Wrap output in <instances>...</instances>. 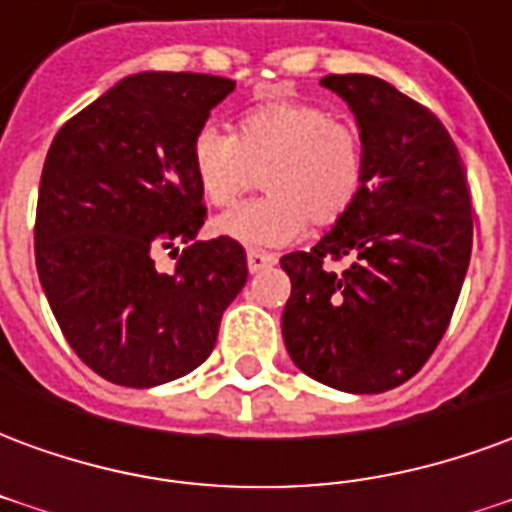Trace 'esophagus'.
I'll list each match as a JSON object with an SVG mask.
<instances>
[{
	"instance_id": "esophagus-1",
	"label": "esophagus",
	"mask_w": 512,
	"mask_h": 512,
	"mask_svg": "<svg viewBox=\"0 0 512 512\" xmlns=\"http://www.w3.org/2000/svg\"><path fill=\"white\" fill-rule=\"evenodd\" d=\"M274 263H277V255H271V252H260V249H249L246 252V266H249L252 274L263 271V268H271Z\"/></svg>"
}]
</instances>
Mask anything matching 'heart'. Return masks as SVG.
Listing matches in <instances>:
<instances>
[{"label":"heart","instance_id":"obj_1","mask_svg":"<svg viewBox=\"0 0 512 512\" xmlns=\"http://www.w3.org/2000/svg\"><path fill=\"white\" fill-rule=\"evenodd\" d=\"M263 163L260 186L268 194L216 219V233L252 249L290 244L310 219L332 224L354 205L365 180L359 136L312 104L255 106L241 115L238 134L213 123L194 131L191 172L216 208L233 205L252 167Z\"/></svg>","mask_w":512,"mask_h":512}]
</instances>
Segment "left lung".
Returning a JSON list of instances; mask_svg holds the SVG:
<instances>
[{"label":"left lung","instance_id":"left-lung-1","mask_svg":"<svg viewBox=\"0 0 512 512\" xmlns=\"http://www.w3.org/2000/svg\"><path fill=\"white\" fill-rule=\"evenodd\" d=\"M354 112L365 180L354 205L290 277L282 337L293 365L354 395L395 389L436 351L472 257V202L458 147L425 106L367 76H323ZM326 259H348L343 272Z\"/></svg>","mask_w":512,"mask_h":512}]
</instances>
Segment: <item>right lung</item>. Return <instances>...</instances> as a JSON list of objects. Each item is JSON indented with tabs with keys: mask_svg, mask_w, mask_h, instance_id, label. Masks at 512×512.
<instances>
[{
	"mask_svg": "<svg viewBox=\"0 0 512 512\" xmlns=\"http://www.w3.org/2000/svg\"><path fill=\"white\" fill-rule=\"evenodd\" d=\"M235 82L126 76L57 131L40 175L35 263L65 340L120 386L167 384L211 356L246 285L244 246L197 241L205 224L191 139ZM187 246L175 275L152 255Z\"/></svg>",
	"mask_w": 512,
	"mask_h": 512,
	"instance_id": "right-lung-1",
	"label": "right lung"
}]
</instances>
